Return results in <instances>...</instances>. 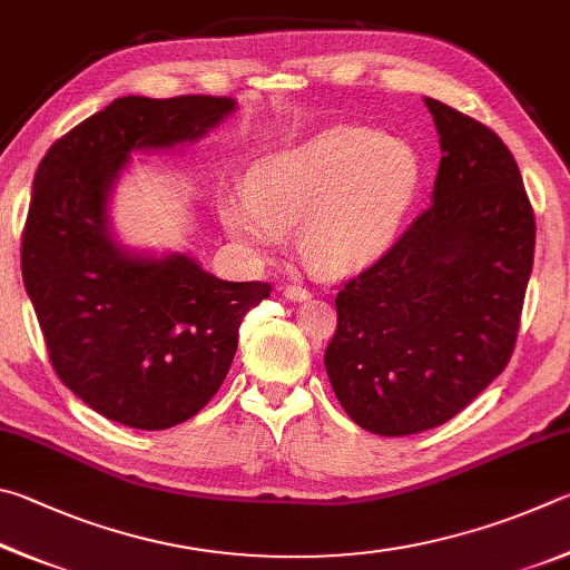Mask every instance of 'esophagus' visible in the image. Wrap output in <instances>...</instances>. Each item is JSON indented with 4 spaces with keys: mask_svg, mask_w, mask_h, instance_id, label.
Wrapping results in <instances>:
<instances>
[{
    "mask_svg": "<svg viewBox=\"0 0 570 570\" xmlns=\"http://www.w3.org/2000/svg\"><path fill=\"white\" fill-rule=\"evenodd\" d=\"M283 293H285V297H287V301H295V303H301V301H307V297H311V293H307L303 285H287Z\"/></svg>",
    "mask_w": 570,
    "mask_h": 570,
    "instance_id": "esophagus-1",
    "label": "esophagus"
}]
</instances>
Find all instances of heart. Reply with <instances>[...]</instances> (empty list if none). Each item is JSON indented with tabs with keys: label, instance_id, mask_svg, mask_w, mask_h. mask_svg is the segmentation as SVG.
<instances>
[{
	"label": "heart",
	"instance_id": "obj_1",
	"mask_svg": "<svg viewBox=\"0 0 570 570\" xmlns=\"http://www.w3.org/2000/svg\"><path fill=\"white\" fill-rule=\"evenodd\" d=\"M421 183L423 165L413 145L337 125L255 163L247 193L223 203V223L257 255L275 253L285 227L301 223L307 263L343 273L393 243Z\"/></svg>",
	"mask_w": 570,
	"mask_h": 570
}]
</instances>
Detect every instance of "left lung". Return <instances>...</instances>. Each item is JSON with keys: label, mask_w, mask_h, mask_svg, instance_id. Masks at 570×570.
<instances>
[{"label": "left lung", "mask_w": 570, "mask_h": 570, "mask_svg": "<svg viewBox=\"0 0 570 570\" xmlns=\"http://www.w3.org/2000/svg\"><path fill=\"white\" fill-rule=\"evenodd\" d=\"M441 135L433 203L337 287L325 371L343 411L377 435L451 421L503 373L535 249V215L491 127L425 97Z\"/></svg>", "instance_id": "8db88e82"}]
</instances>
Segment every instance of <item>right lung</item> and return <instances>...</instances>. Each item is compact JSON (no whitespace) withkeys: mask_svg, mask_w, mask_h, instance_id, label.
I'll list each match as a JSON object with an SVG mask.
<instances>
[{"mask_svg":"<svg viewBox=\"0 0 570 570\" xmlns=\"http://www.w3.org/2000/svg\"><path fill=\"white\" fill-rule=\"evenodd\" d=\"M227 97H119L47 149L22 229V277L49 363L92 411L137 431L189 421L223 385L243 317L273 285L225 283L195 259L129 257L107 189L132 149L193 142Z\"/></svg>","mask_w":570,"mask_h":570,"instance_id":"1","label":"right lung"}]
</instances>
